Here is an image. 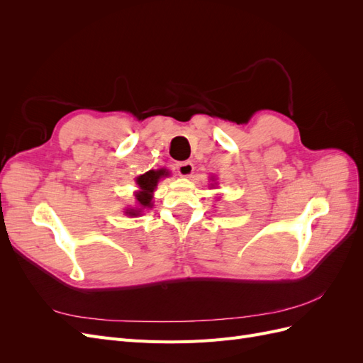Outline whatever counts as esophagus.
<instances>
[{
  "label": "esophagus",
  "mask_w": 363,
  "mask_h": 363,
  "mask_svg": "<svg viewBox=\"0 0 363 363\" xmlns=\"http://www.w3.org/2000/svg\"><path fill=\"white\" fill-rule=\"evenodd\" d=\"M177 172L182 177H191L194 174V163L189 160H184V162H179L177 163Z\"/></svg>",
  "instance_id": "obj_1"
}]
</instances>
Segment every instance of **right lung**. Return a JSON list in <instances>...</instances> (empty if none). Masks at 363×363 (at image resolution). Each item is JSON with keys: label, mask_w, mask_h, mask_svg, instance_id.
<instances>
[{"label": "right lung", "mask_w": 363, "mask_h": 363, "mask_svg": "<svg viewBox=\"0 0 363 363\" xmlns=\"http://www.w3.org/2000/svg\"><path fill=\"white\" fill-rule=\"evenodd\" d=\"M168 171L167 169H157V171H148L145 174L139 175L136 179V183L139 186V191H136L135 196L139 208H128L125 212L130 216H138L140 213L142 208H148L152 206V192H155L156 186L162 177H167Z\"/></svg>", "instance_id": "add662e5"}]
</instances>
